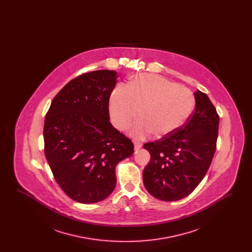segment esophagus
<instances>
[{
  "label": "esophagus",
  "instance_id": "34e87169",
  "mask_svg": "<svg viewBox=\"0 0 252 252\" xmlns=\"http://www.w3.org/2000/svg\"><path fill=\"white\" fill-rule=\"evenodd\" d=\"M143 146V144L141 143V142H139V141H135L134 142V148L137 150V149H140L141 147Z\"/></svg>",
  "mask_w": 252,
  "mask_h": 252
}]
</instances>
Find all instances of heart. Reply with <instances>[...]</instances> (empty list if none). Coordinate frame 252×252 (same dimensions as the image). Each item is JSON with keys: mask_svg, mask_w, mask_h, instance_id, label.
Here are the masks:
<instances>
[{"mask_svg": "<svg viewBox=\"0 0 252 252\" xmlns=\"http://www.w3.org/2000/svg\"><path fill=\"white\" fill-rule=\"evenodd\" d=\"M192 92L166 78L151 73L135 76L127 88L118 86L110 94L109 116L113 126L126 129L132 121L131 135L144 138L151 133L158 139L175 132L191 117L194 108Z\"/></svg>", "mask_w": 252, "mask_h": 252, "instance_id": "heart-1", "label": "heart"}]
</instances>
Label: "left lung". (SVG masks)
Here are the masks:
<instances>
[{
  "mask_svg": "<svg viewBox=\"0 0 252 252\" xmlns=\"http://www.w3.org/2000/svg\"><path fill=\"white\" fill-rule=\"evenodd\" d=\"M195 109L178 131L146 143L150 162L143 180L151 195L163 201L186 197L203 180L216 149L219 116L206 94H194Z\"/></svg>",
  "mask_w": 252,
  "mask_h": 252,
  "instance_id": "left-lung-1",
  "label": "left lung"
}]
</instances>
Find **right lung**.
<instances>
[{"mask_svg": "<svg viewBox=\"0 0 252 252\" xmlns=\"http://www.w3.org/2000/svg\"><path fill=\"white\" fill-rule=\"evenodd\" d=\"M115 71L87 72L65 85L44 121V152L55 180L79 203H96L113 192L117 163L130 157L131 141L109 122Z\"/></svg>", "mask_w": 252, "mask_h": 252, "instance_id": "add662e5", "label": "right lung"}]
</instances>
